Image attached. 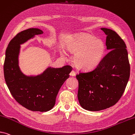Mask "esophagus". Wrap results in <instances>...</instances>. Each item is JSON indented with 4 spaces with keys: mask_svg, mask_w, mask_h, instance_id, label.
<instances>
[{
    "mask_svg": "<svg viewBox=\"0 0 135 135\" xmlns=\"http://www.w3.org/2000/svg\"><path fill=\"white\" fill-rule=\"evenodd\" d=\"M70 74L71 76H73H73H75V73L74 71H72L70 73Z\"/></svg>",
    "mask_w": 135,
    "mask_h": 135,
    "instance_id": "34e87169",
    "label": "esophagus"
}]
</instances>
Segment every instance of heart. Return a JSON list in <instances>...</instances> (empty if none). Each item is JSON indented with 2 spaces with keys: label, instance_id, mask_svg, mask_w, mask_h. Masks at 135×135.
<instances>
[{
  "label": "heart",
  "instance_id": "obj_1",
  "mask_svg": "<svg viewBox=\"0 0 135 135\" xmlns=\"http://www.w3.org/2000/svg\"><path fill=\"white\" fill-rule=\"evenodd\" d=\"M68 52L74 53L73 61L78 68L90 70L99 64L105 52L103 41L91 34L83 32L73 35L65 44ZM61 55L66 57L65 50L60 51Z\"/></svg>",
  "mask_w": 135,
  "mask_h": 135
}]
</instances>
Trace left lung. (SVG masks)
<instances>
[{"mask_svg":"<svg viewBox=\"0 0 135 135\" xmlns=\"http://www.w3.org/2000/svg\"><path fill=\"white\" fill-rule=\"evenodd\" d=\"M101 29L107 35L106 45L110 51L95 69L76 75L80 106L93 112L114 106L124 93L130 77L125 43L116 32L105 28Z\"/></svg>","mask_w":135,"mask_h":135,"instance_id":"1","label":"left lung"}]
</instances>
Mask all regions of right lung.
I'll list each match as a JSON object with an SVG mask.
<instances>
[{"instance_id":"right-lung-1","label":"right lung","mask_w":135,"mask_h":135,"mask_svg":"<svg viewBox=\"0 0 135 135\" xmlns=\"http://www.w3.org/2000/svg\"><path fill=\"white\" fill-rule=\"evenodd\" d=\"M44 32L38 28H29L18 33L8 44L4 62L5 81L12 96L27 109L48 112L55 106L60 88L71 71L69 65L62 68L50 66L38 75H26L19 67L21 45Z\"/></svg>"}]
</instances>
